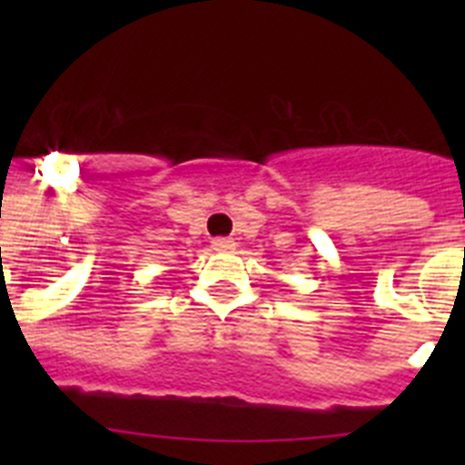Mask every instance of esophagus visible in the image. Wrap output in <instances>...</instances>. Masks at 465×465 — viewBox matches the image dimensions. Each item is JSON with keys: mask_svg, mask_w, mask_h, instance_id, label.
I'll list each match as a JSON object with an SVG mask.
<instances>
[{"mask_svg": "<svg viewBox=\"0 0 465 465\" xmlns=\"http://www.w3.org/2000/svg\"><path fill=\"white\" fill-rule=\"evenodd\" d=\"M213 252H232L235 249V240H230V237H216L212 242Z\"/></svg>", "mask_w": 465, "mask_h": 465, "instance_id": "esophagus-1", "label": "esophagus"}]
</instances>
